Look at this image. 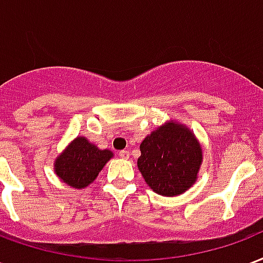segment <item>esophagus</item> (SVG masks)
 I'll use <instances>...</instances> for the list:
<instances>
[{"label": "esophagus", "mask_w": 263, "mask_h": 263, "mask_svg": "<svg viewBox=\"0 0 263 263\" xmlns=\"http://www.w3.org/2000/svg\"><path fill=\"white\" fill-rule=\"evenodd\" d=\"M118 156L121 158H128L129 157V152L128 150H121V152H118Z\"/></svg>", "instance_id": "esophagus-1"}]
</instances>
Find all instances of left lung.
<instances>
[{"mask_svg": "<svg viewBox=\"0 0 263 263\" xmlns=\"http://www.w3.org/2000/svg\"><path fill=\"white\" fill-rule=\"evenodd\" d=\"M201 161L203 150L193 132L168 121L140 143L138 168L156 193L171 197L194 185Z\"/></svg>", "mask_w": 263, "mask_h": 263, "instance_id": "obj_1", "label": "left lung"}]
</instances>
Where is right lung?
<instances>
[{"label": "right lung", "instance_id": "obj_1", "mask_svg": "<svg viewBox=\"0 0 263 263\" xmlns=\"http://www.w3.org/2000/svg\"><path fill=\"white\" fill-rule=\"evenodd\" d=\"M113 157L110 150L98 149L87 138L78 136L55 160V174L74 189H84Z\"/></svg>", "mask_w": 263, "mask_h": 263}]
</instances>
